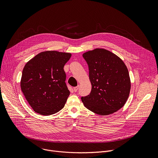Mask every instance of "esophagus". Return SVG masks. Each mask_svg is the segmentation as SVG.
Wrapping results in <instances>:
<instances>
[{
  "mask_svg": "<svg viewBox=\"0 0 158 158\" xmlns=\"http://www.w3.org/2000/svg\"><path fill=\"white\" fill-rule=\"evenodd\" d=\"M79 87V85H77V86L74 87V92H77V90H78Z\"/></svg>",
  "mask_w": 158,
  "mask_h": 158,
  "instance_id": "obj_1",
  "label": "esophagus"
}]
</instances>
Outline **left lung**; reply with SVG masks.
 <instances>
[{
    "label": "left lung",
    "instance_id": "left-lung-1",
    "mask_svg": "<svg viewBox=\"0 0 158 158\" xmlns=\"http://www.w3.org/2000/svg\"><path fill=\"white\" fill-rule=\"evenodd\" d=\"M82 56L92 85L90 94L81 98L84 106L101 116L113 114L124 106L129 96L131 80L126 65L104 49L87 51Z\"/></svg>",
    "mask_w": 158,
    "mask_h": 158
}]
</instances>
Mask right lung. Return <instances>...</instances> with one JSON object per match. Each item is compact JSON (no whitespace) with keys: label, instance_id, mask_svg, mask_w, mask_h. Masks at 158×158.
<instances>
[{"label":"right lung","instance_id":"1","mask_svg":"<svg viewBox=\"0 0 158 158\" xmlns=\"http://www.w3.org/2000/svg\"><path fill=\"white\" fill-rule=\"evenodd\" d=\"M71 53L42 52L28 61L22 71L20 87L37 113L49 116L61 110L70 94L64 66Z\"/></svg>","mask_w":158,"mask_h":158}]
</instances>
